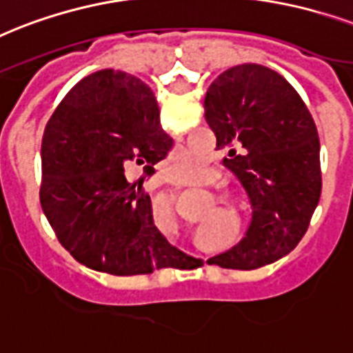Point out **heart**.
<instances>
[{
    "label": "heart",
    "mask_w": 353,
    "mask_h": 353,
    "mask_svg": "<svg viewBox=\"0 0 353 353\" xmlns=\"http://www.w3.org/2000/svg\"><path fill=\"white\" fill-rule=\"evenodd\" d=\"M205 172V161L198 157H183L176 163L172 168V174H177L179 179H188V181H196L198 177Z\"/></svg>",
    "instance_id": "obj_1"
}]
</instances>
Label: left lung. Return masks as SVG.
<instances>
[{
	"mask_svg": "<svg viewBox=\"0 0 353 353\" xmlns=\"http://www.w3.org/2000/svg\"><path fill=\"white\" fill-rule=\"evenodd\" d=\"M205 120L216 150L242 183L252 224L236 246L209 263L252 270L281 259L307 231L319 205L320 141L311 112L289 81L261 64L225 70L207 88ZM187 257L179 268H196Z\"/></svg>",
	"mask_w": 353,
	"mask_h": 353,
	"instance_id": "obj_1",
	"label": "left lung"
}]
</instances>
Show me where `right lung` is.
Segmentation results:
<instances>
[{
  "instance_id": "add662e5",
  "label": "right lung",
  "mask_w": 353,
  "mask_h": 353,
  "mask_svg": "<svg viewBox=\"0 0 353 353\" xmlns=\"http://www.w3.org/2000/svg\"><path fill=\"white\" fill-rule=\"evenodd\" d=\"M152 88L125 72L81 79L50 118L42 139L40 205L81 265L112 276L179 268L188 255L153 224L150 194L123 172H152L170 152Z\"/></svg>"
}]
</instances>
